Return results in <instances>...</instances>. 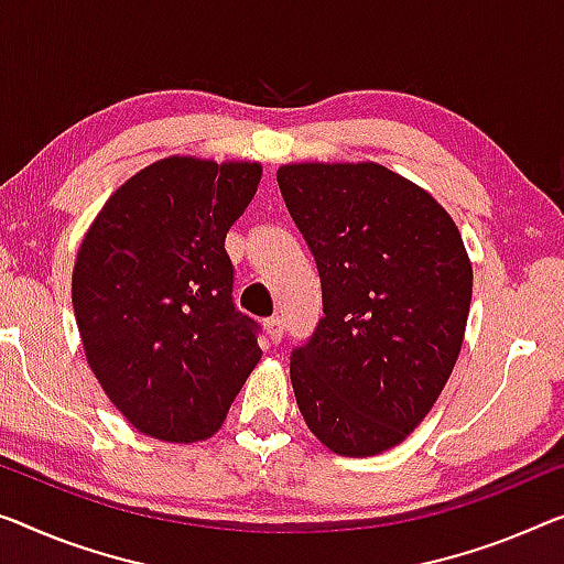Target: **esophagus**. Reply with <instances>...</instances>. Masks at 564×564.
Returning a JSON list of instances; mask_svg holds the SVG:
<instances>
[{
    "label": "esophagus",
    "mask_w": 564,
    "mask_h": 564,
    "mask_svg": "<svg viewBox=\"0 0 564 564\" xmlns=\"http://www.w3.org/2000/svg\"><path fill=\"white\" fill-rule=\"evenodd\" d=\"M265 334H268V339H271L273 344H279L283 339V318L281 316L268 318V322H265Z\"/></svg>",
    "instance_id": "esophagus-1"
}]
</instances>
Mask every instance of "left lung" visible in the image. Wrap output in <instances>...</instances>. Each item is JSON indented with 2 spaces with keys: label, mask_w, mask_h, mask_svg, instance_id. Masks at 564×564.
<instances>
[{
  "label": "left lung",
  "mask_w": 564,
  "mask_h": 564,
  "mask_svg": "<svg viewBox=\"0 0 564 564\" xmlns=\"http://www.w3.org/2000/svg\"><path fill=\"white\" fill-rule=\"evenodd\" d=\"M279 187L314 253L324 318L291 355L308 431L339 456H377L431 413L464 344L474 271L425 189L362 164H285Z\"/></svg>",
  "instance_id": "obj_1"
}]
</instances>
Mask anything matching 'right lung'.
Segmentation results:
<instances>
[{
  "mask_svg": "<svg viewBox=\"0 0 564 564\" xmlns=\"http://www.w3.org/2000/svg\"><path fill=\"white\" fill-rule=\"evenodd\" d=\"M258 162L170 156L121 184L80 242L73 308L86 359L139 433L220 431L263 351L232 304L225 235L256 197Z\"/></svg>",
  "mask_w": 564,
  "mask_h": 564,
  "instance_id": "add662e5",
  "label": "right lung"
}]
</instances>
